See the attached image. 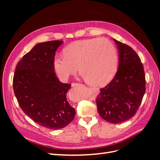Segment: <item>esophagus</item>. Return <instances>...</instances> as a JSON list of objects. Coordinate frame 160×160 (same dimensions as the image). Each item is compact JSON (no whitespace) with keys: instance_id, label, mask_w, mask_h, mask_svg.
Wrapping results in <instances>:
<instances>
[{"instance_id":"34e87169","label":"esophagus","mask_w":160,"mask_h":160,"mask_svg":"<svg viewBox=\"0 0 160 160\" xmlns=\"http://www.w3.org/2000/svg\"><path fill=\"white\" fill-rule=\"evenodd\" d=\"M72 87H76V86H79V85H82V84H81V83H72Z\"/></svg>"}]
</instances>
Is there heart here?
<instances>
[{
  "mask_svg": "<svg viewBox=\"0 0 160 160\" xmlns=\"http://www.w3.org/2000/svg\"><path fill=\"white\" fill-rule=\"evenodd\" d=\"M62 54L55 57L52 62L55 73L62 81L75 74L78 67L87 83L100 87L110 82L118 70L117 50L105 38L75 41L67 46Z\"/></svg>",
  "mask_w": 160,
  "mask_h": 160,
  "instance_id": "1",
  "label": "heart"
}]
</instances>
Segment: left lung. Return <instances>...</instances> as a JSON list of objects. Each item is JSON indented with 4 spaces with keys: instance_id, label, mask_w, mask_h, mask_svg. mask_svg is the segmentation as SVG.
Returning <instances> with one entry per match:
<instances>
[{
    "instance_id": "left-lung-1",
    "label": "left lung",
    "mask_w": 160,
    "mask_h": 160,
    "mask_svg": "<svg viewBox=\"0 0 160 160\" xmlns=\"http://www.w3.org/2000/svg\"><path fill=\"white\" fill-rule=\"evenodd\" d=\"M119 50V66L113 80L100 89L96 103L103 119L111 123L136 113L146 92V78L139 57L132 47L113 39Z\"/></svg>"
}]
</instances>
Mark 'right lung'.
Returning <instances> with one entry per match:
<instances>
[{
    "label": "right lung",
    "mask_w": 160,
    "mask_h": 160,
    "mask_svg": "<svg viewBox=\"0 0 160 160\" xmlns=\"http://www.w3.org/2000/svg\"><path fill=\"white\" fill-rule=\"evenodd\" d=\"M62 42L36 45L18 62L13 77L14 93L23 112L38 125L52 129L66 127L75 115L67 100L71 85L61 83L52 65Z\"/></svg>",
    "instance_id": "obj_1"
}]
</instances>
